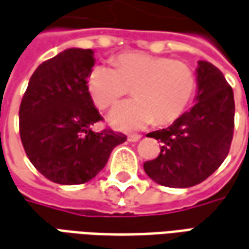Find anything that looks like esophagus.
<instances>
[{"label": "esophagus", "mask_w": 249, "mask_h": 249, "mask_svg": "<svg viewBox=\"0 0 249 249\" xmlns=\"http://www.w3.org/2000/svg\"><path fill=\"white\" fill-rule=\"evenodd\" d=\"M141 138H142V137H141L139 134H128V137H127V139L130 141V142H138Z\"/></svg>", "instance_id": "esophagus-1"}]
</instances>
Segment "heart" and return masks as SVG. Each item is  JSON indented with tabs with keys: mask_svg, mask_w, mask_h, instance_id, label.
I'll return each mask as SVG.
<instances>
[{
	"mask_svg": "<svg viewBox=\"0 0 249 249\" xmlns=\"http://www.w3.org/2000/svg\"><path fill=\"white\" fill-rule=\"evenodd\" d=\"M114 66L95 65L87 77L88 92L99 108H108L128 93L135 98L111 111L114 127L139 130L150 123L169 124L188 108L197 88V77L186 61L141 52H126Z\"/></svg>",
	"mask_w": 249,
	"mask_h": 249,
	"instance_id": "b5f03b06",
	"label": "heart"
}]
</instances>
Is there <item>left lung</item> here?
<instances>
[{
  "instance_id": "1",
  "label": "left lung",
  "mask_w": 249,
  "mask_h": 249,
  "mask_svg": "<svg viewBox=\"0 0 249 249\" xmlns=\"http://www.w3.org/2000/svg\"><path fill=\"white\" fill-rule=\"evenodd\" d=\"M196 105L170 127L147 134L161 142L156 160L143 169L157 184L189 188L200 184L227 158L233 138L234 99L223 72L198 61Z\"/></svg>"
}]
</instances>
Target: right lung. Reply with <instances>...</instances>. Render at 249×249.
<instances>
[{
    "label": "right lung",
    "instance_id": "1",
    "mask_svg": "<svg viewBox=\"0 0 249 249\" xmlns=\"http://www.w3.org/2000/svg\"><path fill=\"white\" fill-rule=\"evenodd\" d=\"M92 49L71 48L37 67L20 106L26 156L44 177L61 185L88 182L106 166L126 135L91 126L103 121L87 88Z\"/></svg>",
    "mask_w": 249,
    "mask_h": 249
}]
</instances>
